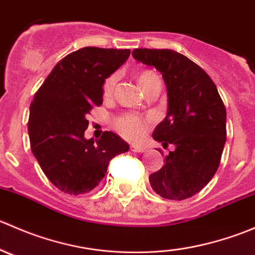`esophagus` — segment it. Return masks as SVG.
<instances>
[{"label":"esophagus","mask_w":255,"mask_h":255,"mask_svg":"<svg viewBox=\"0 0 255 255\" xmlns=\"http://www.w3.org/2000/svg\"><path fill=\"white\" fill-rule=\"evenodd\" d=\"M130 150L135 151V153H142V151H144V148L142 145H138V144H130Z\"/></svg>","instance_id":"34e87169"}]
</instances>
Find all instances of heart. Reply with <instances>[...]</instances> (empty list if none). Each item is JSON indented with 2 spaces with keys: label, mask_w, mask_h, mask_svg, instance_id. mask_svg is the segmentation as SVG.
<instances>
[{
  "label": "heart",
  "mask_w": 255,
  "mask_h": 255,
  "mask_svg": "<svg viewBox=\"0 0 255 255\" xmlns=\"http://www.w3.org/2000/svg\"><path fill=\"white\" fill-rule=\"evenodd\" d=\"M155 74L151 73V71H142V73L138 74V84H139L140 89L153 78H155ZM116 82H117V76L111 75L109 76L104 81L102 85V92H104V96L109 97L111 96L113 90H115ZM117 128L123 135L128 138H137L139 135H142L146 128L145 121L140 120V118L134 117V116H126V117L120 118L117 121Z\"/></svg>",
  "instance_id": "obj_1"
}]
</instances>
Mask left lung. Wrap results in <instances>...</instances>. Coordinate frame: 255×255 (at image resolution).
I'll return each instance as SVG.
<instances>
[{"mask_svg":"<svg viewBox=\"0 0 255 255\" xmlns=\"http://www.w3.org/2000/svg\"><path fill=\"white\" fill-rule=\"evenodd\" d=\"M138 63L153 66L168 91V112L153 132L174 145L160 170L149 176L154 191L185 200L204 189L220 165L226 143V109L215 82L197 64L171 49H134Z\"/></svg>","mask_w":255,"mask_h":255,"instance_id":"left-lung-1","label":"left lung"}]
</instances>
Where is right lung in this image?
Returning a JSON list of instances; mask_svg holds the SVG:
<instances>
[{"label":"right lung","mask_w":255,"mask_h":255,"mask_svg":"<svg viewBox=\"0 0 255 255\" xmlns=\"http://www.w3.org/2000/svg\"><path fill=\"white\" fill-rule=\"evenodd\" d=\"M129 49L85 47L61 59L29 107L30 148L43 173L65 194L94 190L112 158L129 149L113 132L86 139V116L102 104V85L129 58Z\"/></svg>","instance_id":"obj_1"}]
</instances>
